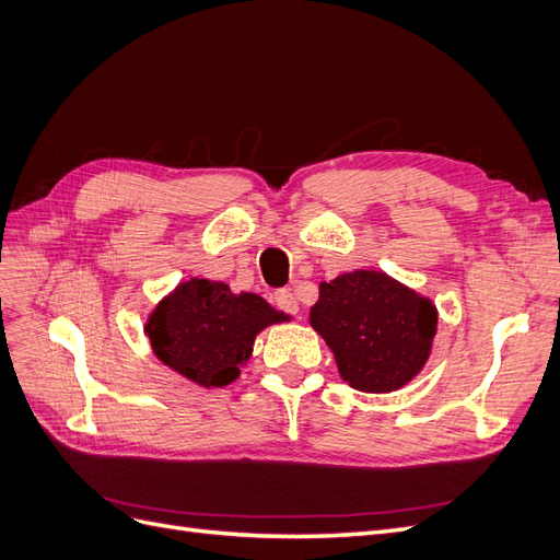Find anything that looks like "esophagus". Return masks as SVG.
<instances>
[{
	"instance_id": "34e87169",
	"label": "esophagus",
	"mask_w": 560,
	"mask_h": 560,
	"mask_svg": "<svg viewBox=\"0 0 560 560\" xmlns=\"http://www.w3.org/2000/svg\"><path fill=\"white\" fill-rule=\"evenodd\" d=\"M275 304H277V308H281V312H285V314H298V308H300L295 295L288 291V288H281V291L275 293Z\"/></svg>"
}]
</instances>
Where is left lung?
<instances>
[{"label":"left lung","instance_id":"1","mask_svg":"<svg viewBox=\"0 0 560 560\" xmlns=\"http://www.w3.org/2000/svg\"><path fill=\"white\" fill-rule=\"evenodd\" d=\"M316 332L341 378L362 392H392L420 374L436 335V306L383 272L358 269L320 283Z\"/></svg>","mask_w":560,"mask_h":560}]
</instances>
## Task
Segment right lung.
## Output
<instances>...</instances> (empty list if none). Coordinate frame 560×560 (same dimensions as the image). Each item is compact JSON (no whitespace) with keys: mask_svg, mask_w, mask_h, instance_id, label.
I'll list each match as a JSON object with an SVG mask.
<instances>
[{"mask_svg":"<svg viewBox=\"0 0 560 560\" xmlns=\"http://www.w3.org/2000/svg\"><path fill=\"white\" fill-rule=\"evenodd\" d=\"M281 318L254 293H231L219 281L191 279L175 288L148 320L154 355L202 387H223L240 376L262 327Z\"/></svg>","mask_w":560,"mask_h":560,"instance_id":"add662e5","label":"right lung"}]
</instances>
